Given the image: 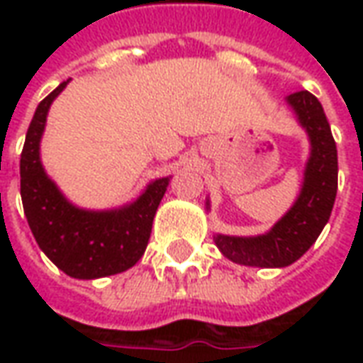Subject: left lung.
I'll list each match as a JSON object with an SVG mask.
<instances>
[{"label":"left lung","instance_id":"8db88e82","mask_svg":"<svg viewBox=\"0 0 363 363\" xmlns=\"http://www.w3.org/2000/svg\"><path fill=\"white\" fill-rule=\"evenodd\" d=\"M299 124L311 142V155L305 167L301 192L289 212L268 233L259 237L216 235L213 241L223 257L237 264L260 268H284L309 251L323 228L327 225L336 189L338 157L336 143L319 99L309 91H297L288 96Z\"/></svg>","mask_w":363,"mask_h":363}]
</instances>
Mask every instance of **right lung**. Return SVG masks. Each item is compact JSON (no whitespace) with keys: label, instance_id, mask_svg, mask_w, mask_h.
<instances>
[{"label":"right lung","instance_id":"1","mask_svg":"<svg viewBox=\"0 0 363 363\" xmlns=\"http://www.w3.org/2000/svg\"><path fill=\"white\" fill-rule=\"evenodd\" d=\"M66 85L60 83L36 106L21 153V198L44 255L67 276L93 280L124 272L142 259L169 177L151 182L135 202L120 210L89 212L69 204L44 173L38 153L48 108Z\"/></svg>","mask_w":363,"mask_h":363}]
</instances>
